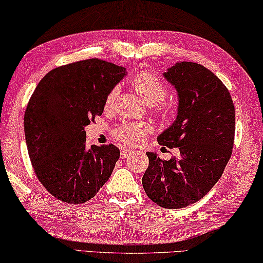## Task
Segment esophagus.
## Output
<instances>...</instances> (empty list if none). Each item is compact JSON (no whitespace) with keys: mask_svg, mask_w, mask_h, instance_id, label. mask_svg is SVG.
<instances>
[{"mask_svg":"<svg viewBox=\"0 0 263 263\" xmlns=\"http://www.w3.org/2000/svg\"><path fill=\"white\" fill-rule=\"evenodd\" d=\"M131 153H132L131 149L123 148V149H122V152H120V158H122V159H125V158H127L128 156H130Z\"/></svg>","mask_w":263,"mask_h":263,"instance_id":"obj_1","label":"esophagus"}]
</instances>
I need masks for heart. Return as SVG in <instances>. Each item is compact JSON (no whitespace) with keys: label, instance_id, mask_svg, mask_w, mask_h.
I'll return each mask as SVG.
<instances>
[{"label":"heart","instance_id":"obj_1","mask_svg":"<svg viewBox=\"0 0 263 263\" xmlns=\"http://www.w3.org/2000/svg\"><path fill=\"white\" fill-rule=\"evenodd\" d=\"M132 84L140 95V97L149 105L158 104V112L161 116L168 117L172 114V107L168 104H165L164 99L168 95V86L162 79L156 73L149 71H143L137 73L132 79ZM119 92V87L114 86L107 92L104 107L110 110L114 107L117 96ZM152 132V126L147 123L138 122H122L114 130L115 138L123 144L138 145L146 140L147 136Z\"/></svg>","mask_w":263,"mask_h":263}]
</instances>
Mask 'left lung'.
<instances>
[{
    "label": "left lung",
    "mask_w": 263,
    "mask_h": 263,
    "mask_svg": "<svg viewBox=\"0 0 263 263\" xmlns=\"http://www.w3.org/2000/svg\"><path fill=\"white\" fill-rule=\"evenodd\" d=\"M164 76L178 91L179 106L158 143L180 154L162 160L147 152L143 187L157 205L177 210L199 201L222 176L234 145L235 109L227 87L201 64L181 62Z\"/></svg>",
    "instance_id": "obj_1"
}]
</instances>
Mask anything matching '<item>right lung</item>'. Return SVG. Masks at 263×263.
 Wrapping results in <instances>:
<instances>
[{"mask_svg":"<svg viewBox=\"0 0 263 263\" xmlns=\"http://www.w3.org/2000/svg\"><path fill=\"white\" fill-rule=\"evenodd\" d=\"M125 68L90 58L49 71L29 99L24 114L28 153L36 177L66 203H84L109 180L119 148L86 147L84 127L104 111L109 91Z\"/></svg>","mask_w":263,"mask_h":263,"instance_id":"add662e5","label":"right lung"}]
</instances>
